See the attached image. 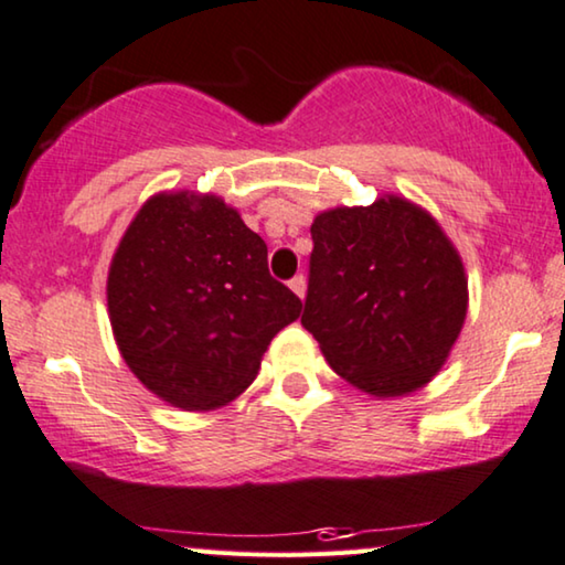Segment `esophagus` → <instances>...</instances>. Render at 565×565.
Segmentation results:
<instances>
[{"mask_svg": "<svg viewBox=\"0 0 565 565\" xmlns=\"http://www.w3.org/2000/svg\"><path fill=\"white\" fill-rule=\"evenodd\" d=\"M289 287H291V291H295V295H297L299 299H305V295H307V281H305V276H302V274L291 278Z\"/></svg>", "mask_w": 565, "mask_h": 565, "instance_id": "obj_1", "label": "esophagus"}]
</instances>
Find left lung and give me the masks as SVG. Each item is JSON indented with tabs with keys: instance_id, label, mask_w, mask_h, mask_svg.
Segmentation results:
<instances>
[{
	"instance_id": "left-lung-1",
	"label": "left lung",
	"mask_w": 565,
	"mask_h": 565,
	"mask_svg": "<svg viewBox=\"0 0 565 565\" xmlns=\"http://www.w3.org/2000/svg\"><path fill=\"white\" fill-rule=\"evenodd\" d=\"M302 326L353 387L416 393L445 366L468 315L460 253L424 209L382 195L312 222Z\"/></svg>"
}]
</instances>
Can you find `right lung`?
I'll return each mask as SVG.
<instances>
[{"label": "right lung", "instance_id": "right-lung-1", "mask_svg": "<svg viewBox=\"0 0 565 565\" xmlns=\"http://www.w3.org/2000/svg\"><path fill=\"white\" fill-rule=\"evenodd\" d=\"M118 351L147 390L214 411L255 380L270 338L302 302L268 274V247L212 193H157L120 237L108 270Z\"/></svg>", "mask_w": 565, "mask_h": 565}]
</instances>
